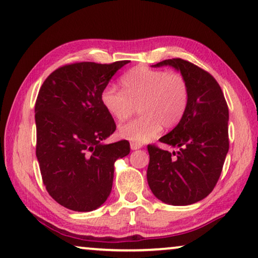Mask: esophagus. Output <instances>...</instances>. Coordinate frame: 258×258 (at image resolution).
I'll use <instances>...</instances> for the list:
<instances>
[{"label":"esophagus","mask_w":258,"mask_h":258,"mask_svg":"<svg viewBox=\"0 0 258 258\" xmlns=\"http://www.w3.org/2000/svg\"><path fill=\"white\" fill-rule=\"evenodd\" d=\"M142 147L141 142H131V149L136 151V149H139Z\"/></svg>","instance_id":"34e87169"}]
</instances>
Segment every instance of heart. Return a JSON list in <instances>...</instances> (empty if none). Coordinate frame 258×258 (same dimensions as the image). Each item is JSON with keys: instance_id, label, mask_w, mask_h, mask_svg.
<instances>
[{"instance_id": "heart-1", "label": "heart", "mask_w": 258, "mask_h": 258, "mask_svg": "<svg viewBox=\"0 0 258 258\" xmlns=\"http://www.w3.org/2000/svg\"><path fill=\"white\" fill-rule=\"evenodd\" d=\"M122 90L104 87L101 103L117 120H124L139 106V117L119 125V136L133 142H145L178 124L189 105L190 90L179 72H166L146 66L128 71L120 79Z\"/></svg>"}]
</instances>
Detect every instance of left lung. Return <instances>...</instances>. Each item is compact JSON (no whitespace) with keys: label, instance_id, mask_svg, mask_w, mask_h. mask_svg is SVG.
Wrapping results in <instances>:
<instances>
[{"label":"left lung","instance_id":"left-lung-1","mask_svg":"<svg viewBox=\"0 0 258 258\" xmlns=\"http://www.w3.org/2000/svg\"><path fill=\"white\" fill-rule=\"evenodd\" d=\"M172 66L189 84V105L178 125L160 139L178 147L168 152L147 146V180L154 196L169 205H190L209 196L220 177L229 148L228 105L220 86L209 72L174 57L154 64Z\"/></svg>","mask_w":258,"mask_h":258}]
</instances>
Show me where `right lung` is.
<instances>
[{"mask_svg": "<svg viewBox=\"0 0 258 258\" xmlns=\"http://www.w3.org/2000/svg\"><path fill=\"white\" fill-rule=\"evenodd\" d=\"M127 60L112 63L73 62L47 76L38 92L37 145L43 183L66 209L96 210L109 197L113 164L130 153V142L102 144L116 122L101 103V92Z\"/></svg>", "mask_w": 258, "mask_h": 258, "instance_id": "obj_1", "label": "right lung"}]
</instances>
